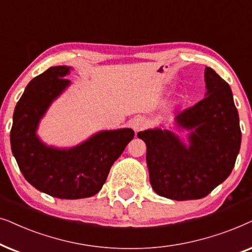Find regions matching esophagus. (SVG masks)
<instances>
[{
  "mask_svg": "<svg viewBox=\"0 0 252 252\" xmlns=\"http://www.w3.org/2000/svg\"><path fill=\"white\" fill-rule=\"evenodd\" d=\"M146 126V121L143 119V117H136L131 121V128L135 130L136 132L140 131Z\"/></svg>",
  "mask_w": 252,
  "mask_h": 252,
  "instance_id": "34e87169",
  "label": "esophagus"
}]
</instances>
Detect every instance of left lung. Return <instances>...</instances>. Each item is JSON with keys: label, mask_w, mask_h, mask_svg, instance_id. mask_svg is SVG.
Listing matches in <instances>:
<instances>
[{"label": "left lung", "mask_w": 252, "mask_h": 252, "mask_svg": "<svg viewBox=\"0 0 252 252\" xmlns=\"http://www.w3.org/2000/svg\"><path fill=\"white\" fill-rule=\"evenodd\" d=\"M206 96L176 116L189 130L186 145L169 130L137 133L146 144L150 182L159 196L174 200L200 199L222 183L235 165L241 147L239 113L228 83L205 69Z\"/></svg>", "instance_id": "obj_1"}]
</instances>
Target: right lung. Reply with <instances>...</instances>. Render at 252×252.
<instances>
[{
  "label": "right lung",
  "instance_id": "1",
  "mask_svg": "<svg viewBox=\"0 0 252 252\" xmlns=\"http://www.w3.org/2000/svg\"><path fill=\"white\" fill-rule=\"evenodd\" d=\"M70 69L52 66L30 82L16 105L10 143L19 169L35 189L56 198L79 199L101 190L135 132L129 128L100 131L71 149L45 145L36 129L50 103L70 85L63 78Z\"/></svg>",
  "mask_w": 252,
  "mask_h": 252
}]
</instances>
